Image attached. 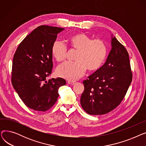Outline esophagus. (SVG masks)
<instances>
[{"mask_svg": "<svg viewBox=\"0 0 146 146\" xmlns=\"http://www.w3.org/2000/svg\"><path fill=\"white\" fill-rule=\"evenodd\" d=\"M68 83L70 84V85H74V84L76 83V82H74V81H68Z\"/></svg>", "mask_w": 146, "mask_h": 146, "instance_id": "1", "label": "esophagus"}]
</instances>
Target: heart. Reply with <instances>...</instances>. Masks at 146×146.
<instances>
[{"instance_id": "obj_1", "label": "heart", "mask_w": 146, "mask_h": 146, "mask_svg": "<svg viewBox=\"0 0 146 146\" xmlns=\"http://www.w3.org/2000/svg\"><path fill=\"white\" fill-rule=\"evenodd\" d=\"M69 43L72 49L78 51L76 62L67 61L59 65L56 74L68 80L74 81L85 74L87 69L95 71L101 67L107 54V47L105 42L99 39L93 40L85 34L72 36ZM52 56L58 61L64 60L67 55V47L65 43L56 41L51 47Z\"/></svg>"}]
</instances>
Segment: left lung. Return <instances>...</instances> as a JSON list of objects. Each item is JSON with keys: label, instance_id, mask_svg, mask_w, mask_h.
Masks as SVG:
<instances>
[{"label": "left lung", "instance_id": "8db88e82", "mask_svg": "<svg viewBox=\"0 0 146 146\" xmlns=\"http://www.w3.org/2000/svg\"><path fill=\"white\" fill-rule=\"evenodd\" d=\"M104 64L83 83L82 108L90 115H103L117 107L123 100L132 82L129 54L115 36Z\"/></svg>", "mask_w": 146, "mask_h": 146}]
</instances>
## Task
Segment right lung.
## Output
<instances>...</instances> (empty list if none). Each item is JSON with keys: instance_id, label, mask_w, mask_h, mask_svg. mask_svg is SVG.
Instances as JSON below:
<instances>
[{"instance_id": "1", "label": "right lung", "mask_w": 146, "mask_h": 146, "mask_svg": "<svg viewBox=\"0 0 146 146\" xmlns=\"http://www.w3.org/2000/svg\"><path fill=\"white\" fill-rule=\"evenodd\" d=\"M64 29L48 25L37 27L19 44L13 56L12 86L24 103L35 111L51 108L59 96V88L66 85L61 78L46 80L53 66L52 45Z\"/></svg>"}]
</instances>
